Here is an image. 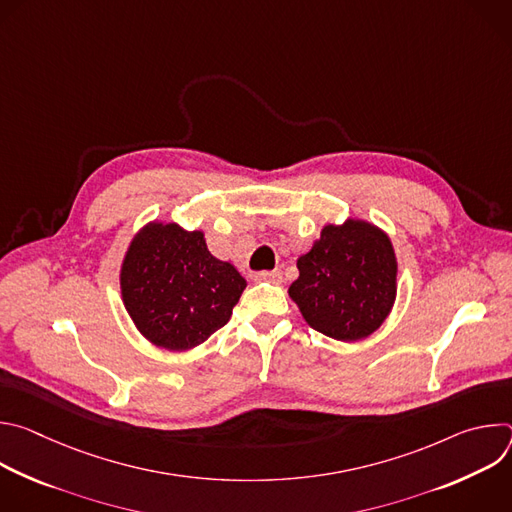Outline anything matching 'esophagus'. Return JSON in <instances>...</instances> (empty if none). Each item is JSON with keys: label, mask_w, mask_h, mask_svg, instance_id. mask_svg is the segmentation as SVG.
<instances>
[{"label": "esophagus", "mask_w": 512, "mask_h": 512, "mask_svg": "<svg viewBox=\"0 0 512 512\" xmlns=\"http://www.w3.org/2000/svg\"><path fill=\"white\" fill-rule=\"evenodd\" d=\"M255 281L281 283V273L279 271H259V273H255Z\"/></svg>", "instance_id": "34e87169"}]
</instances>
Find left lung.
I'll list each match as a JSON object with an SVG mask.
<instances>
[{
	"mask_svg": "<svg viewBox=\"0 0 512 512\" xmlns=\"http://www.w3.org/2000/svg\"><path fill=\"white\" fill-rule=\"evenodd\" d=\"M298 269L289 298L314 330L334 340L371 336L395 304L397 259L391 239L367 221L348 218L344 225H326L298 259Z\"/></svg>",
	"mask_w": 512,
	"mask_h": 512,
	"instance_id": "8db88e82",
	"label": "left lung"
}]
</instances>
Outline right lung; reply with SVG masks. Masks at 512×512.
<instances>
[{
    "instance_id": "1",
    "label": "right lung",
    "mask_w": 512,
    "mask_h": 512,
    "mask_svg": "<svg viewBox=\"0 0 512 512\" xmlns=\"http://www.w3.org/2000/svg\"><path fill=\"white\" fill-rule=\"evenodd\" d=\"M119 279L135 328L174 352L223 328L247 287L231 263L210 255L202 231L176 223L145 225L125 253Z\"/></svg>"
}]
</instances>
